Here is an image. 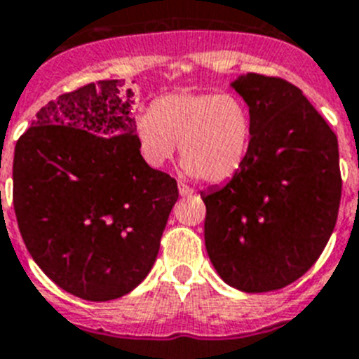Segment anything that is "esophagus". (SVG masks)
I'll list each match as a JSON object with an SVG mask.
<instances>
[{
  "label": "esophagus",
  "mask_w": 359,
  "mask_h": 359,
  "mask_svg": "<svg viewBox=\"0 0 359 359\" xmlns=\"http://www.w3.org/2000/svg\"><path fill=\"white\" fill-rule=\"evenodd\" d=\"M177 189H180V194H182L183 198H189V196H192V194H196V191H194L192 187L187 185L185 182L177 183Z\"/></svg>",
  "instance_id": "34e87169"
}]
</instances>
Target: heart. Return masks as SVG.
Segmentation results:
<instances>
[{"mask_svg":"<svg viewBox=\"0 0 359 359\" xmlns=\"http://www.w3.org/2000/svg\"><path fill=\"white\" fill-rule=\"evenodd\" d=\"M253 139L250 106L235 93L163 95L150 114L135 121L141 158L163 167L182 148V161L191 174L211 183L226 182L244 165Z\"/></svg>","mask_w":359,"mask_h":359,"instance_id":"heart-1","label":"heart"}]
</instances>
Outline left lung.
I'll return each instance as SVG.
<instances>
[{
    "mask_svg": "<svg viewBox=\"0 0 359 359\" xmlns=\"http://www.w3.org/2000/svg\"><path fill=\"white\" fill-rule=\"evenodd\" d=\"M233 88L250 106L253 139L238 172L201 194L205 248L229 286L275 292L316 264L336 227L337 137L288 80L248 73Z\"/></svg>",
    "mask_w": 359,
    "mask_h": 359,
    "instance_id": "8db88e82",
    "label": "left lung"
}]
</instances>
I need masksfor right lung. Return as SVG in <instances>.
Listing matches in <instances>:
<instances>
[{
	"mask_svg": "<svg viewBox=\"0 0 359 359\" xmlns=\"http://www.w3.org/2000/svg\"><path fill=\"white\" fill-rule=\"evenodd\" d=\"M99 80L49 100L18 139L13 201L27 250L86 301L132 292L152 269L180 192L135 141L132 91Z\"/></svg>",
	"mask_w": 359,
	"mask_h": 359,
	"instance_id": "obj_1",
	"label": "right lung"
}]
</instances>
